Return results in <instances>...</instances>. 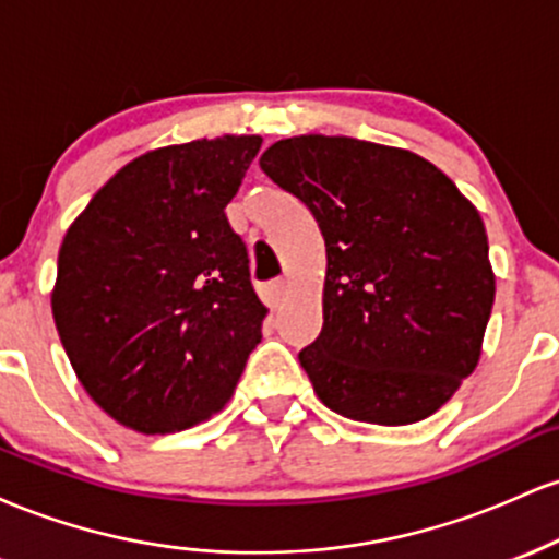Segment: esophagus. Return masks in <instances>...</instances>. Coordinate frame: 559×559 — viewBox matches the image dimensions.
I'll return each instance as SVG.
<instances>
[{
  "instance_id": "34e87169",
  "label": "esophagus",
  "mask_w": 559,
  "mask_h": 559,
  "mask_svg": "<svg viewBox=\"0 0 559 559\" xmlns=\"http://www.w3.org/2000/svg\"><path fill=\"white\" fill-rule=\"evenodd\" d=\"M271 292H273V299H275V305H278L281 299L286 297V292H288V281H284V278H278V281H273V286H271Z\"/></svg>"
}]
</instances>
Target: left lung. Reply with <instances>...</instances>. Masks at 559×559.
<instances>
[{
  "instance_id": "left-lung-1",
  "label": "left lung",
  "mask_w": 559,
  "mask_h": 559,
  "mask_svg": "<svg viewBox=\"0 0 559 559\" xmlns=\"http://www.w3.org/2000/svg\"><path fill=\"white\" fill-rule=\"evenodd\" d=\"M260 168L325 239L323 331L299 352L318 400L378 426L433 415L476 370L493 307L471 199L415 152L349 136L281 139Z\"/></svg>"
}]
</instances>
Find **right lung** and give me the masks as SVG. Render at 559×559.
I'll return each instance as SVG.
<instances>
[{
    "label": "right lung",
    "instance_id": "right-lung-1",
    "mask_svg": "<svg viewBox=\"0 0 559 559\" xmlns=\"http://www.w3.org/2000/svg\"><path fill=\"white\" fill-rule=\"evenodd\" d=\"M260 136L199 139L120 168L62 239L52 316L86 394L139 433L226 407L267 307L226 204Z\"/></svg>",
    "mask_w": 559,
    "mask_h": 559
}]
</instances>
